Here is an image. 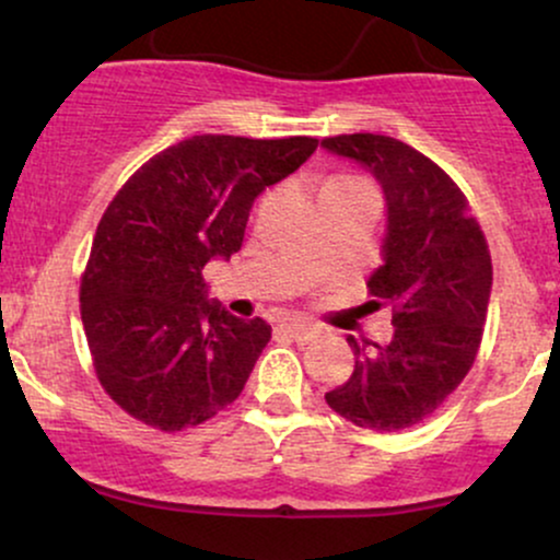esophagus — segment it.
I'll use <instances>...</instances> for the list:
<instances>
[{"mask_svg":"<svg viewBox=\"0 0 560 560\" xmlns=\"http://www.w3.org/2000/svg\"><path fill=\"white\" fill-rule=\"evenodd\" d=\"M279 329L289 334L292 339H298V342H311V339H316V334H318L316 326L307 324V320H302V318H289L279 326Z\"/></svg>","mask_w":560,"mask_h":560,"instance_id":"obj_1","label":"esophagus"}]
</instances>
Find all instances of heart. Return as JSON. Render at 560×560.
<instances>
[{
  "instance_id": "heart-1",
  "label": "heart",
  "mask_w": 560,
  "mask_h": 560,
  "mask_svg": "<svg viewBox=\"0 0 560 560\" xmlns=\"http://www.w3.org/2000/svg\"><path fill=\"white\" fill-rule=\"evenodd\" d=\"M326 186H365L363 182H355V178H331Z\"/></svg>"
}]
</instances>
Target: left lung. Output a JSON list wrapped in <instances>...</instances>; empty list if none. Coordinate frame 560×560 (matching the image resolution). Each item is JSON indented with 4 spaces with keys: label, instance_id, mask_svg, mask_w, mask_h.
<instances>
[{
    "label": "left lung",
    "instance_id": "8db88e82",
    "mask_svg": "<svg viewBox=\"0 0 560 560\" xmlns=\"http://www.w3.org/2000/svg\"><path fill=\"white\" fill-rule=\"evenodd\" d=\"M382 186L387 231L371 273L374 305L389 302L387 345L358 342L352 376L326 392L334 413L374 432H400L434 413L477 358L492 292V260L464 191L419 150L382 133L320 141Z\"/></svg>",
    "mask_w": 560,
    "mask_h": 560
}]
</instances>
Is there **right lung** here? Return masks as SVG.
I'll list each match as a JSON object with an SVG mask.
<instances>
[{"label": "right lung", "instance_id": "right-lung-1", "mask_svg": "<svg viewBox=\"0 0 560 560\" xmlns=\"http://www.w3.org/2000/svg\"><path fill=\"white\" fill-rule=\"evenodd\" d=\"M316 147L311 137H191L141 165L107 205L81 276V320L96 378L128 416L182 432L242 395L271 326L210 300L202 268L240 253L255 197Z\"/></svg>", "mask_w": 560, "mask_h": 560}]
</instances>
